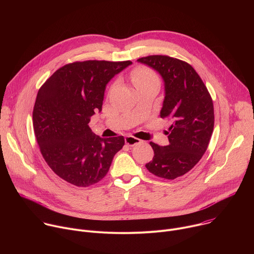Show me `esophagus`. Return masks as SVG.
<instances>
[{"instance_id":"1","label":"esophagus","mask_w":254,"mask_h":254,"mask_svg":"<svg viewBox=\"0 0 254 254\" xmlns=\"http://www.w3.org/2000/svg\"><path fill=\"white\" fill-rule=\"evenodd\" d=\"M141 141L142 140H140L139 138H136V137L131 136V135H127L126 137V143L127 144V146H129V147H133V146H135V144L140 143Z\"/></svg>"}]
</instances>
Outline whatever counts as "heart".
Masks as SVG:
<instances>
[{"label": "heart", "mask_w": 254, "mask_h": 254, "mask_svg": "<svg viewBox=\"0 0 254 254\" xmlns=\"http://www.w3.org/2000/svg\"><path fill=\"white\" fill-rule=\"evenodd\" d=\"M131 81L137 89L144 85H149V84H152L155 82H159V79L153 70H151L147 67H137L132 71Z\"/></svg>", "instance_id": "obj_1"}]
</instances>
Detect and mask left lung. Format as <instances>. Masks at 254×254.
<instances>
[{
	"label": "left lung",
	"mask_w": 254,
	"mask_h": 254,
	"mask_svg": "<svg viewBox=\"0 0 254 254\" xmlns=\"http://www.w3.org/2000/svg\"><path fill=\"white\" fill-rule=\"evenodd\" d=\"M156 70L164 81L160 117L171 127L168 146L150 142L153 160L146 168L155 176L173 180L189 172L206 152L214 127L212 98L195 69L182 60L163 55L137 59Z\"/></svg>",
	"instance_id": "left-lung-1"
}]
</instances>
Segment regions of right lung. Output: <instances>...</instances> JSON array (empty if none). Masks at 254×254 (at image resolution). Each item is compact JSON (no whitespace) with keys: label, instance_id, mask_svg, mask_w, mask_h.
I'll return each mask as SVG.
<instances>
[{"label":"right lung","instance_id":"1","mask_svg":"<svg viewBox=\"0 0 254 254\" xmlns=\"http://www.w3.org/2000/svg\"><path fill=\"white\" fill-rule=\"evenodd\" d=\"M130 61L89 60L64 65L39 89L33 127L43 158L52 171L78 187L96 184L107 174L123 135L102 138L88 124L102 110L107 83Z\"/></svg>","mask_w":254,"mask_h":254}]
</instances>
